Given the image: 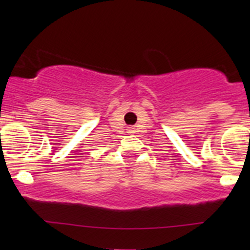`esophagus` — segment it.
<instances>
[{"instance_id": "1", "label": "esophagus", "mask_w": 250, "mask_h": 250, "mask_svg": "<svg viewBox=\"0 0 250 250\" xmlns=\"http://www.w3.org/2000/svg\"><path fill=\"white\" fill-rule=\"evenodd\" d=\"M129 130H134V128H130V129H129ZM130 133H131V131H130Z\"/></svg>"}]
</instances>
